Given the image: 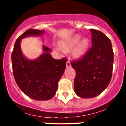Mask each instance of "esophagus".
<instances>
[{
    "instance_id": "obj_1",
    "label": "esophagus",
    "mask_w": 126,
    "mask_h": 126,
    "mask_svg": "<svg viewBox=\"0 0 126 126\" xmlns=\"http://www.w3.org/2000/svg\"><path fill=\"white\" fill-rule=\"evenodd\" d=\"M66 66L67 67H71V63H70V61H69V60L67 61V62H66Z\"/></svg>"
}]
</instances>
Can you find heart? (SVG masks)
Listing matches in <instances>:
<instances>
[{
  "instance_id": "obj_1",
  "label": "heart",
  "mask_w": 126,
  "mask_h": 126,
  "mask_svg": "<svg viewBox=\"0 0 126 126\" xmlns=\"http://www.w3.org/2000/svg\"><path fill=\"white\" fill-rule=\"evenodd\" d=\"M81 36L79 34H76L67 40L62 42L61 43V47L64 50H71L77 45L74 50V55L76 57H81L85 54L88 47L89 39L88 38H84L81 40ZM78 43L79 44H77ZM78 44V45L77 44Z\"/></svg>"
}]
</instances>
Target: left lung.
Masks as SVG:
<instances>
[{
    "mask_svg": "<svg viewBox=\"0 0 126 126\" xmlns=\"http://www.w3.org/2000/svg\"><path fill=\"white\" fill-rule=\"evenodd\" d=\"M90 31L92 47L83 57L71 63L76 71L74 92L83 98H92L102 93L110 83L113 70L111 41L98 30Z\"/></svg>",
    "mask_w": 126,
    "mask_h": 126,
    "instance_id": "left-lung-1",
    "label": "left lung"
}]
</instances>
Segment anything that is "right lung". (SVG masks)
<instances>
[{
	"label": "right lung",
	"mask_w": 126,
	"mask_h": 126,
	"mask_svg": "<svg viewBox=\"0 0 126 126\" xmlns=\"http://www.w3.org/2000/svg\"><path fill=\"white\" fill-rule=\"evenodd\" d=\"M43 30L30 29L16 40L12 52V64L14 79L22 92L35 100H50L55 96L58 82L66 68L67 59H54L50 54L51 50L43 45V53L34 60L23 55L21 41L30 36H40Z\"/></svg>",
	"instance_id": "add662e5"
}]
</instances>
